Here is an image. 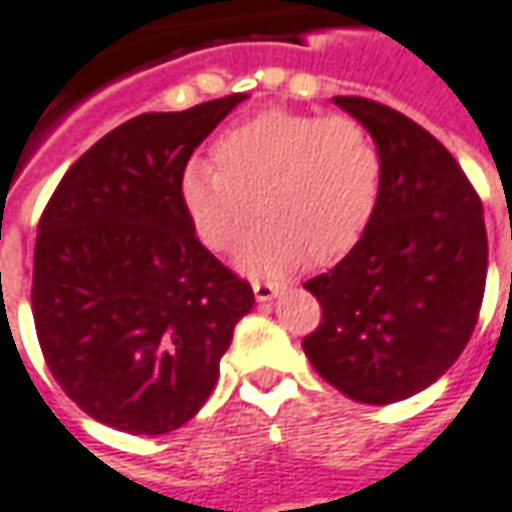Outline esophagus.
<instances>
[{
  "mask_svg": "<svg viewBox=\"0 0 512 512\" xmlns=\"http://www.w3.org/2000/svg\"><path fill=\"white\" fill-rule=\"evenodd\" d=\"M252 288H255V297L260 302H269V300H274L277 294H280V288H277L274 283H266V280H255V283H252Z\"/></svg>",
  "mask_w": 512,
  "mask_h": 512,
  "instance_id": "1",
  "label": "esophagus"
}]
</instances>
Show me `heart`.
<instances>
[{"label": "heart", "instance_id": "1", "mask_svg": "<svg viewBox=\"0 0 512 512\" xmlns=\"http://www.w3.org/2000/svg\"><path fill=\"white\" fill-rule=\"evenodd\" d=\"M218 168L190 162L179 198L210 252H235L257 210L263 224L241 252L249 274H283L344 255L381 198V151L350 114L266 109L229 125L212 145Z\"/></svg>", "mask_w": 512, "mask_h": 512}]
</instances>
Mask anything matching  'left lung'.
<instances>
[{"mask_svg": "<svg viewBox=\"0 0 512 512\" xmlns=\"http://www.w3.org/2000/svg\"><path fill=\"white\" fill-rule=\"evenodd\" d=\"M373 134L384 179L370 227L305 288L322 319L302 347L330 387L395 403L460 358L482 308L488 232L482 201L448 148L367 97H333Z\"/></svg>", "mask_w": 512, "mask_h": 512, "instance_id": "8db88e82", "label": "left lung"}]
</instances>
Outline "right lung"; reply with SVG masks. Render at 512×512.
I'll return each instance as SVG.
<instances>
[{"label":"right lung","mask_w":512,"mask_h":512,"mask_svg":"<svg viewBox=\"0 0 512 512\" xmlns=\"http://www.w3.org/2000/svg\"><path fill=\"white\" fill-rule=\"evenodd\" d=\"M246 95L117 125L66 170L41 212L33 322L52 378L128 434L184 426L210 398L252 285L198 241L179 179Z\"/></svg>","instance_id":"right-lung-1"}]
</instances>
